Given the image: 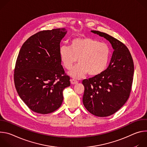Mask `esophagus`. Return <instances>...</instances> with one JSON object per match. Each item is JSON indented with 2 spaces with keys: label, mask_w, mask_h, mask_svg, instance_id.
<instances>
[{
  "label": "esophagus",
  "mask_w": 147,
  "mask_h": 147,
  "mask_svg": "<svg viewBox=\"0 0 147 147\" xmlns=\"http://www.w3.org/2000/svg\"><path fill=\"white\" fill-rule=\"evenodd\" d=\"M70 82H71V84H73V85L77 84H78V81H77L76 80H75L74 79H71L70 80Z\"/></svg>",
  "instance_id": "esophagus-1"
}]
</instances>
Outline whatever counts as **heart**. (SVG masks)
I'll return each mask as SVG.
<instances>
[{
    "label": "heart",
    "mask_w": 147,
    "mask_h": 147,
    "mask_svg": "<svg viewBox=\"0 0 147 147\" xmlns=\"http://www.w3.org/2000/svg\"><path fill=\"white\" fill-rule=\"evenodd\" d=\"M59 54L63 66L70 70L74 63H78L69 73L75 78H80L87 74L95 77L102 73L109 61L111 51L109 47L95 38L82 36L72 39L69 47L62 45Z\"/></svg>",
    "instance_id": "heart-1"
}]
</instances>
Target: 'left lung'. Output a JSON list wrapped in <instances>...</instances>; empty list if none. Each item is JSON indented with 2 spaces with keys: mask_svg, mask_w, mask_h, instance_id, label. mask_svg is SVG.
<instances>
[{
  "mask_svg": "<svg viewBox=\"0 0 147 147\" xmlns=\"http://www.w3.org/2000/svg\"><path fill=\"white\" fill-rule=\"evenodd\" d=\"M91 31L109 41L114 51L106 70L82 81V102L92 115L107 117L119 111L129 97L134 70L133 60L127 47L120 40L106 33Z\"/></svg>",
  "mask_w": 147,
  "mask_h": 147,
  "instance_id": "left-lung-1",
  "label": "left lung"
}]
</instances>
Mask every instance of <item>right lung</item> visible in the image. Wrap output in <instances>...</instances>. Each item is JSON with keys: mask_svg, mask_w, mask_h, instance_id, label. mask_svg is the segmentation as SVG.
<instances>
[{"mask_svg": "<svg viewBox=\"0 0 147 147\" xmlns=\"http://www.w3.org/2000/svg\"><path fill=\"white\" fill-rule=\"evenodd\" d=\"M65 28L40 31L30 36L19 52L14 74L17 92L32 111L48 114L63 100V91L70 86L61 65L60 42Z\"/></svg>", "mask_w": 147, "mask_h": 147, "instance_id": "add662e5", "label": "right lung"}]
</instances>
